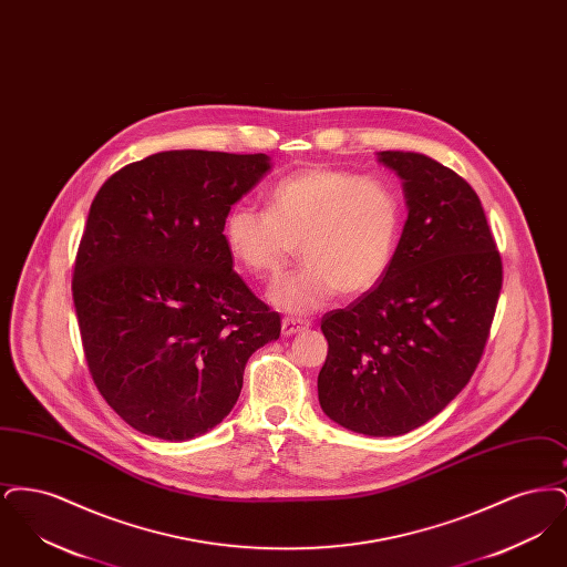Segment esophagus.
Instances as JSON below:
<instances>
[{
  "label": "esophagus",
  "instance_id": "obj_1",
  "mask_svg": "<svg viewBox=\"0 0 567 567\" xmlns=\"http://www.w3.org/2000/svg\"><path fill=\"white\" fill-rule=\"evenodd\" d=\"M308 327H310V321L287 317V319H282V336H293V333H299V331H303Z\"/></svg>",
  "mask_w": 567,
  "mask_h": 567
}]
</instances>
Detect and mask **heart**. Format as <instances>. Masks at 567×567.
<instances>
[{
	"label": "heart",
	"mask_w": 567,
	"mask_h": 567,
	"mask_svg": "<svg viewBox=\"0 0 567 567\" xmlns=\"http://www.w3.org/2000/svg\"><path fill=\"white\" fill-rule=\"evenodd\" d=\"M404 220L393 183L312 165L271 187L268 210L231 206L223 240L229 257L259 278L285 270L297 244L303 266L278 280L270 299L289 315H310L336 293H370L398 257Z\"/></svg>",
	"instance_id": "heart-1"
}]
</instances>
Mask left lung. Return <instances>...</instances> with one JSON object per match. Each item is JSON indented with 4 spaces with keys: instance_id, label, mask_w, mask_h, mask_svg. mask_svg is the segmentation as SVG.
<instances>
[{
    "instance_id": "1",
    "label": "left lung",
    "mask_w": 567,
    "mask_h": 567,
    "mask_svg": "<svg viewBox=\"0 0 567 567\" xmlns=\"http://www.w3.org/2000/svg\"><path fill=\"white\" fill-rule=\"evenodd\" d=\"M404 185V234L377 287L327 312L319 402L338 425L402 435L427 423L474 374L502 291L483 204L427 155L380 151Z\"/></svg>"
}]
</instances>
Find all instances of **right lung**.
<instances>
[{
  "instance_id": "obj_1",
  "label": "right lung",
  "mask_w": 567,
  "mask_h": 567,
  "mask_svg": "<svg viewBox=\"0 0 567 567\" xmlns=\"http://www.w3.org/2000/svg\"><path fill=\"white\" fill-rule=\"evenodd\" d=\"M268 155L165 151L97 190L72 296L95 386L134 430L169 442L210 432L238 402L252 352L280 315L234 271L227 210Z\"/></svg>"
}]
</instances>
